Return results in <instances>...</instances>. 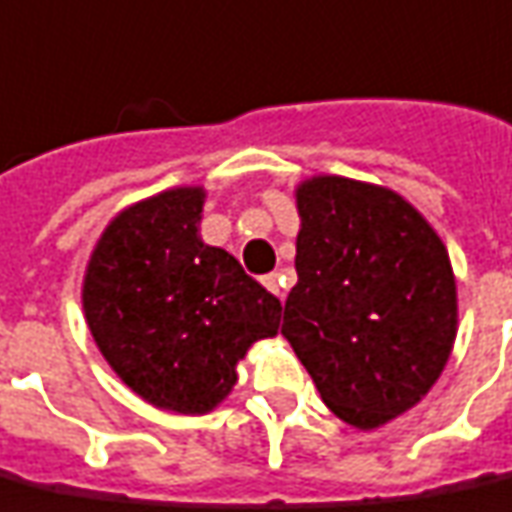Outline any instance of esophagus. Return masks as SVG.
<instances>
[{
	"instance_id": "esophagus-1",
	"label": "esophagus",
	"mask_w": 512,
	"mask_h": 512,
	"mask_svg": "<svg viewBox=\"0 0 512 512\" xmlns=\"http://www.w3.org/2000/svg\"><path fill=\"white\" fill-rule=\"evenodd\" d=\"M263 287H266L268 293L279 295V276H276V274H268V276H263Z\"/></svg>"
}]
</instances>
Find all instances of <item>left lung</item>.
<instances>
[{"instance_id": "left-lung-1", "label": "left lung", "mask_w": 512, "mask_h": 512, "mask_svg": "<svg viewBox=\"0 0 512 512\" xmlns=\"http://www.w3.org/2000/svg\"><path fill=\"white\" fill-rule=\"evenodd\" d=\"M298 282L282 336L328 410L380 429L439 380L456 342V279L445 244L393 189L314 176L295 189Z\"/></svg>"}]
</instances>
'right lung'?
Instances as JSON below:
<instances>
[{"label":"right lung","mask_w":512,"mask_h":512,"mask_svg":"<svg viewBox=\"0 0 512 512\" xmlns=\"http://www.w3.org/2000/svg\"><path fill=\"white\" fill-rule=\"evenodd\" d=\"M203 200V187H176L124 208L83 276L105 361L140 399L181 415L214 410L236 385V363L282 317L236 257L203 244Z\"/></svg>","instance_id":"1"}]
</instances>
